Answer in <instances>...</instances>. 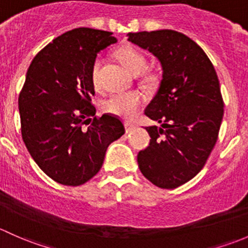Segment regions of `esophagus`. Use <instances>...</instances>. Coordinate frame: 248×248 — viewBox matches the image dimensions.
<instances>
[{"label":"esophagus","instance_id":"obj_1","mask_svg":"<svg viewBox=\"0 0 248 248\" xmlns=\"http://www.w3.org/2000/svg\"><path fill=\"white\" fill-rule=\"evenodd\" d=\"M124 126H125V130H126V132H130L132 129H135V127H136V124L131 123V122H125Z\"/></svg>","mask_w":248,"mask_h":248}]
</instances>
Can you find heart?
I'll return each instance as SVG.
<instances>
[{"mask_svg": "<svg viewBox=\"0 0 248 248\" xmlns=\"http://www.w3.org/2000/svg\"><path fill=\"white\" fill-rule=\"evenodd\" d=\"M116 57L121 61L122 64L127 69L129 73L134 76L141 75L147 67V58L140 52L136 47L131 45H123L116 51ZM101 57H96L92 65V83L94 87H99V71H100ZM157 76L153 73H145L142 75V83L147 87H154L157 85ZM144 104V96L139 91L123 92L114 93L105 99L101 104L104 112L124 119H132Z\"/></svg>", "mask_w": 248, "mask_h": 248, "instance_id": "obj_1", "label": "heart"}]
</instances>
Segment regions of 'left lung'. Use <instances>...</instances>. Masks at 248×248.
I'll list each match as a JSON object with an SVG mask.
<instances>
[{
    "mask_svg": "<svg viewBox=\"0 0 248 248\" xmlns=\"http://www.w3.org/2000/svg\"><path fill=\"white\" fill-rule=\"evenodd\" d=\"M152 52L162 80L145 108L161 126H148L150 143L137 155L142 174L161 188H175L201 172L218 137L223 100L217 74L200 45L172 30L129 33Z\"/></svg>",
    "mask_w": 248,
    "mask_h": 248,
    "instance_id": "obj_1",
    "label": "left lung"
}]
</instances>
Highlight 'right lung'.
Returning a JSON list of instances; mask_svg holds the SVG:
<instances>
[{"label": "right lung", "instance_id": "obj_1", "mask_svg": "<svg viewBox=\"0 0 248 248\" xmlns=\"http://www.w3.org/2000/svg\"><path fill=\"white\" fill-rule=\"evenodd\" d=\"M114 43L107 31H68L40 50L27 70L19 95L22 140L40 170L58 184L78 186L92 179L107 147L125 132L118 117L96 118L92 105V65Z\"/></svg>", "mask_w": 248, "mask_h": 248}]
</instances>
